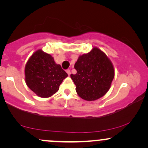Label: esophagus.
<instances>
[{
    "label": "esophagus",
    "mask_w": 148,
    "mask_h": 148,
    "mask_svg": "<svg viewBox=\"0 0 148 148\" xmlns=\"http://www.w3.org/2000/svg\"><path fill=\"white\" fill-rule=\"evenodd\" d=\"M66 72L67 73V74H68V75H70L71 72H70V70H69V69H67V70H66Z\"/></svg>",
    "instance_id": "obj_1"
}]
</instances>
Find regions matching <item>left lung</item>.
<instances>
[{"label": "left lung", "mask_w": 148, "mask_h": 148, "mask_svg": "<svg viewBox=\"0 0 148 148\" xmlns=\"http://www.w3.org/2000/svg\"><path fill=\"white\" fill-rule=\"evenodd\" d=\"M76 74L70 76L80 97L94 101L104 95L114 78V69L106 54L97 48L79 56L74 64Z\"/></svg>", "instance_id": "8db88e82"}]
</instances>
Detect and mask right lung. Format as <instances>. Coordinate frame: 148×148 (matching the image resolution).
<instances>
[{
    "mask_svg": "<svg viewBox=\"0 0 148 148\" xmlns=\"http://www.w3.org/2000/svg\"><path fill=\"white\" fill-rule=\"evenodd\" d=\"M25 83L28 88L40 97H49L58 90L67 74L53 58L38 50L27 62L25 67Z\"/></svg>",
    "mask_w": 148,
    "mask_h": 148,
    "instance_id": "add662e5",
    "label": "right lung"
}]
</instances>
